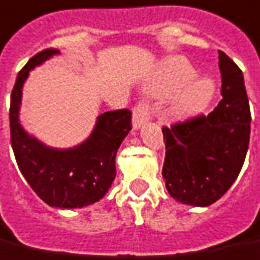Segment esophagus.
Masks as SVG:
<instances>
[{
  "instance_id": "1",
  "label": "esophagus",
  "mask_w": 260,
  "mask_h": 260,
  "mask_svg": "<svg viewBox=\"0 0 260 260\" xmlns=\"http://www.w3.org/2000/svg\"><path fill=\"white\" fill-rule=\"evenodd\" d=\"M150 109L149 103L146 101H140L138 105L134 107V114H132V124L134 128H139L149 120Z\"/></svg>"
}]
</instances>
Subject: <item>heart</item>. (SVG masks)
Instances as JSON below:
<instances>
[{"mask_svg": "<svg viewBox=\"0 0 260 260\" xmlns=\"http://www.w3.org/2000/svg\"><path fill=\"white\" fill-rule=\"evenodd\" d=\"M165 86L168 92H180L174 105L176 117H190L203 111L215 93V84L209 78H196V70L183 57H174L165 64Z\"/></svg>", "mask_w": 260, "mask_h": 260, "instance_id": "1", "label": "heart"}]
</instances>
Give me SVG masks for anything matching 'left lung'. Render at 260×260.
Segmentation results:
<instances>
[{"mask_svg":"<svg viewBox=\"0 0 260 260\" xmlns=\"http://www.w3.org/2000/svg\"><path fill=\"white\" fill-rule=\"evenodd\" d=\"M219 70L223 99L213 111L162 128L167 190L194 207H208L230 189L249 146L251 110L243 71L222 51Z\"/></svg>","mask_w":260,"mask_h":260,"instance_id":"left-lung-1","label":"left lung"}]
</instances>
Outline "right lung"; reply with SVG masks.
Wrapping results in <instances>:
<instances>
[{"label": "right lung", "mask_w": 260, "mask_h": 260, "mask_svg": "<svg viewBox=\"0 0 260 260\" xmlns=\"http://www.w3.org/2000/svg\"><path fill=\"white\" fill-rule=\"evenodd\" d=\"M55 53L59 51L53 48L38 52L17 74L9 107L11 143L17 167L42 201L56 208H82L99 201L113 183L115 154L132 129V113H103L89 139L74 149H51L27 135L19 124L23 82L28 71Z\"/></svg>", "instance_id": "1"}]
</instances>
